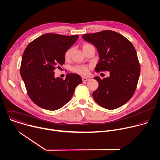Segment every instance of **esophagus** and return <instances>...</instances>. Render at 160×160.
Listing matches in <instances>:
<instances>
[{
    "label": "esophagus",
    "mask_w": 160,
    "mask_h": 160,
    "mask_svg": "<svg viewBox=\"0 0 160 160\" xmlns=\"http://www.w3.org/2000/svg\"><path fill=\"white\" fill-rule=\"evenodd\" d=\"M90 79L89 78H82V81H89Z\"/></svg>",
    "instance_id": "34e87169"
}]
</instances>
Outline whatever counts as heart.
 <instances>
[{
  "instance_id": "heart-1",
  "label": "heart",
  "mask_w": 160,
  "mask_h": 160,
  "mask_svg": "<svg viewBox=\"0 0 160 160\" xmlns=\"http://www.w3.org/2000/svg\"><path fill=\"white\" fill-rule=\"evenodd\" d=\"M92 45L89 44V43H83L82 44V50L84 52L86 49H88V48H89L90 47H91ZM73 49L72 48H70L68 50H67L64 53V58L66 59V60H69L71 58L72 53ZM90 67L88 66H85V65H78L74 67H73L72 68V71L77 74H81V75H83V76H86L88 74L89 72V70Z\"/></svg>"
}]
</instances>
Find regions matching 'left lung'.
I'll return each mask as SVG.
<instances>
[{
    "mask_svg": "<svg viewBox=\"0 0 160 160\" xmlns=\"http://www.w3.org/2000/svg\"><path fill=\"white\" fill-rule=\"evenodd\" d=\"M93 44L100 60L95 71H109L110 77L101 79L94 77L99 86L92 92L94 101L101 107L113 110L132 98L140 75V63L132 43L125 37L111 30L82 35Z\"/></svg>",
    "mask_w": 160,
    "mask_h": 160,
    "instance_id": "obj_1",
    "label": "left lung"
}]
</instances>
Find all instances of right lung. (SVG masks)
Returning a JSON list of instances; mask_svg holds the SVG:
<instances>
[{
	"instance_id": "right-lung-1",
	"label": "right lung",
	"mask_w": 160,
	"mask_h": 160,
	"mask_svg": "<svg viewBox=\"0 0 160 160\" xmlns=\"http://www.w3.org/2000/svg\"><path fill=\"white\" fill-rule=\"evenodd\" d=\"M78 35L47 33L28 44L22 54L20 74L30 99L38 107L56 110L71 99L82 82L77 74L55 78L53 71L65 63L64 53L78 40Z\"/></svg>"
}]
</instances>
